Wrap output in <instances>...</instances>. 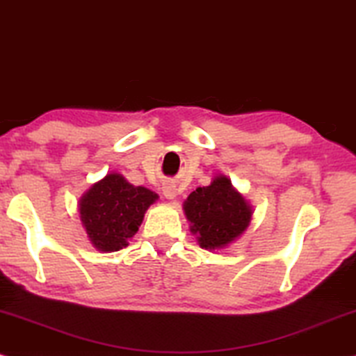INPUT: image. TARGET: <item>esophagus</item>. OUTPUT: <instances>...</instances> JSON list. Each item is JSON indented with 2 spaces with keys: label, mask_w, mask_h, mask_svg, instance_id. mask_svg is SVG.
I'll list each match as a JSON object with an SVG mask.
<instances>
[{
  "label": "esophagus",
  "mask_w": 356,
  "mask_h": 356,
  "mask_svg": "<svg viewBox=\"0 0 356 356\" xmlns=\"http://www.w3.org/2000/svg\"><path fill=\"white\" fill-rule=\"evenodd\" d=\"M162 192H164V195L167 197V199H175V197H177V189H175L174 184H164Z\"/></svg>",
  "instance_id": "34e87169"
}]
</instances>
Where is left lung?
Masks as SVG:
<instances>
[{
	"label": "left lung",
	"mask_w": 356,
	"mask_h": 356,
	"mask_svg": "<svg viewBox=\"0 0 356 356\" xmlns=\"http://www.w3.org/2000/svg\"><path fill=\"white\" fill-rule=\"evenodd\" d=\"M191 230L200 247L222 248L248 227L252 211L227 177H216L211 186L199 187L184 202Z\"/></svg>",
	"instance_id": "obj_1"
}]
</instances>
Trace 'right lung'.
Wrapping results in <instances>:
<instances>
[{
    "mask_svg": "<svg viewBox=\"0 0 356 356\" xmlns=\"http://www.w3.org/2000/svg\"><path fill=\"white\" fill-rule=\"evenodd\" d=\"M156 194L132 186L119 174L106 175L79 202V213L89 238L102 252L121 250L136 235Z\"/></svg>",
    "mask_w": 356,
    "mask_h": 356,
    "instance_id": "obj_1",
    "label": "right lung"
}]
</instances>
